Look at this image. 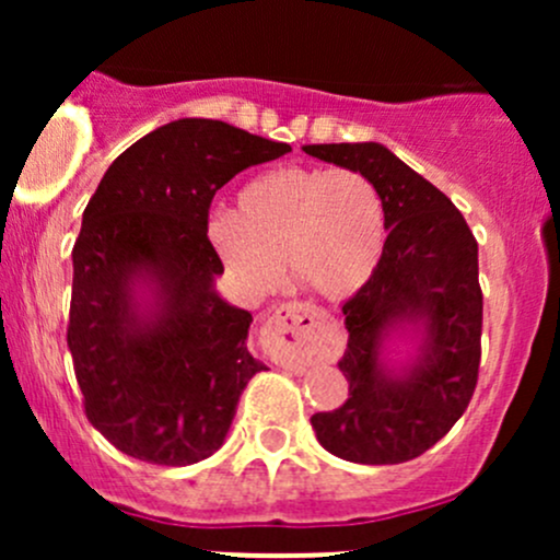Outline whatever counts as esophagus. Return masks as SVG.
I'll list each match as a JSON object with an SVG mask.
<instances>
[{
  "label": "esophagus",
  "instance_id": "34e87169",
  "mask_svg": "<svg viewBox=\"0 0 560 560\" xmlns=\"http://www.w3.org/2000/svg\"><path fill=\"white\" fill-rule=\"evenodd\" d=\"M260 342L276 365L302 369L331 358L339 350V331L337 324L318 307L287 302L262 324Z\"/></svg>",
  "mask_w": 560,
  "mask_h": 560
}]
</instances>
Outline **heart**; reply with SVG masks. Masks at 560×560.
Returning a JSON list of instances; mask_svg holds the SVG:
<instances>
[{
    "label": "heart",
    "instance_id": "heart-1",
    "mask_svg": "<svg viewBox=\"0 0 560 560\" xmlns=\"http://www.w3.org/2000/svg\"><path fill=\"white\" fill-rule=\"evenodd\" d=\"M218 260L249 292L279 284L281 262L316 298L350 300L387 244L382 191L355 168L284 165L242 186L236 213L208 223Z\"/></svg>",
    "mask_w": 560,
    "mask_h": 560
}]
</instances>
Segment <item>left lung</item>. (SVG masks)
<instances>
[{"instance_id": "8db88e82", "label": "left lung", "mask_w": 560, "mask_h": 560, "mask_svg": "<svg viewBox=\"0 0 560 560\" xmlns=\"http://www.w3.org/2000/svg\"><path fill=\"white\" fill-rule=\"evenodd\" d=\"M307 155L365 173L382 191L387 244L374 279L342 305L350 395L311 416L318 442L365 466L419 458L464 416L479 378L481 287L477 240L450 199L376 141L307 144ZM397 323H421L420 363L397 380L381 345Z\"/></svg>"}]
</instances>
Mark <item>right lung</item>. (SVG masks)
<instances>
[{"instance_id": "obj_1", "label": "right lung", "mask_w": 560, "mask_h": 560, "mask_svg": "<svg viewBox=\"0 0 560 560\" xmlns=\"http://www.w3.org/2000/svg\"><path fill=\"white\" fill-rule=\"evenodd\" d=\"M292 152L208 118L160 126L102 176L73 244L68 347L92 427L131 458L189 466L226 440L242 389L266 369L247 350L253 316L213 289L215 191ZM153 305L140 311L136 284Z\"/></svg>"}]
</instances>
